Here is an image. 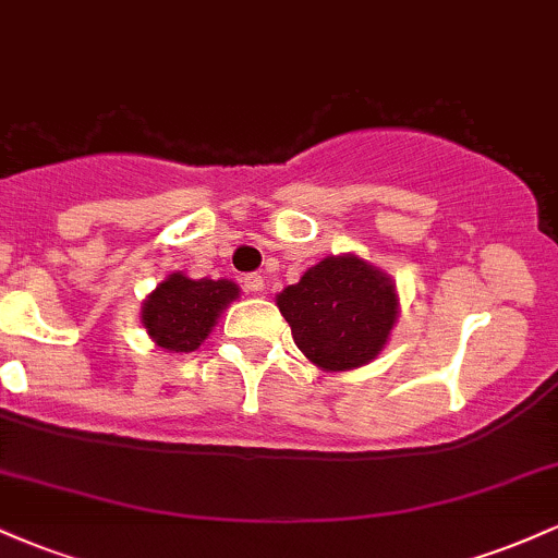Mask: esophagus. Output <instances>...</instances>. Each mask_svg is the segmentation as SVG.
<instances>
[{"label":"esophagus","instance_id":"34e87169","mask_svg":"<svg viewBox=\"0 0 558 558\" xmlns=\"http://www.w3.org/2000/svg\"><path fill=\"white\" fill-rule=\"evenodd\" d=\"M243 288H246L248 293H262L265 291V278H262L259 272H248L246 278H243Z\"/></svg>","mask_w":558,"mask_h":558}]
</instances>
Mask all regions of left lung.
Here are the masks:
<instances>
[{
    "mask_svg": "<svg viewBox=\"0 0 558 558\" xmlns=\"http://www.w3.org/2000/svg\"><path fill=\"white\" fill-rule=\"evenodd\" d=\"M278 310L306 360L325 373H345L373 362L388 343L399 293L390 275L356 254H341L283 288Z\"/></svg>",
    "mask_w": 558,
    "mask_h": 558,
    "instance_id": "left-lung-1",
    "label": "left lung"
}]
</instances>
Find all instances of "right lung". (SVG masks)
<instances>
[{"instance_id":"1","label":"right lung","mask_w":558,"mask_h":558,"mask_svg":"<svg viewBox=\"0 0 558 558\" xmlns=\"http://www.w3.org/2000/svg\"><path fill=\"white\" fill-rule=\"evenodd\" d=\"M239 299L233 280H191L172 272L141 304V323L159 349L189 354L213 332L217 317Z\"/></svg>"}]
</instances>
